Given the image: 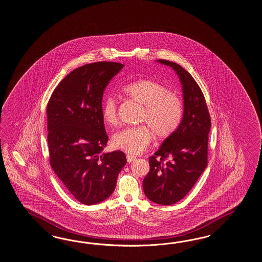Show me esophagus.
<instances>
[{
    "instance_id": "esophagus-1",
    "label": "esophagus",
    "mask_w": 262,
    "mask_h": 262,
    "mask_svg": "<svg viewBox=\"0 0 262 262\" xmlns=\"http://www.w3.org/2000/svg\"><path fill=\"white\" fill-rule=\"evenodd\" d=\"M126 159H127L128 162H132L136 160V157L132 156V155H126Z\"/></svg>"
}]
</instances>
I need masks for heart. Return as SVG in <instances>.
Returning a JSON list of instances; mask_svg holds the SVG:
<instances>
[{"label":"heart","instance_id":"b5f03b06","mask_svg":"<svg viewBox=\"0 0 262 262\" xmlns=\"http://www.w3.org/2000/svg\"><path fill=\"white\" fill-rule=\"evenodd\" d=\"M121 90L130 101L142 106L139 121L146 124L117 132L112 138L115 147L129 154H139L147 147L153 133L156 138L163 140L174 134L180 126L182 102L164 84L145 79L130 82ZM101 112L102 120L109 126L118 124V104L113 97L109 96L102 101Z\"/></svg>","mask_w":262,"mask_h":262}]
</instances>
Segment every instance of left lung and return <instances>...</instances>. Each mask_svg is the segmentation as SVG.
I'll return each instance as SVG.
<instances>
[{
	"label": "left lung",
	"instance_id": "left-lung-1",
	"mask_svg": "<svg viewBox=\"0 0 262 262\" xmlns=\"http://www.w3.org/2000/svg\"><path fill=\"white\" fill-rule=\"evenodd\" d=\"M157 61L173 68L180 79L183 116L174 134L149 158L150 170L142 187L151 202L170 205L189 193L207 166L211 120L202 89L194 78L176 62ZM165 159L168 161L164 162Z\"/></svg>",
	"mask_w": 262,
	"mask_h": 262
}]
</instances>
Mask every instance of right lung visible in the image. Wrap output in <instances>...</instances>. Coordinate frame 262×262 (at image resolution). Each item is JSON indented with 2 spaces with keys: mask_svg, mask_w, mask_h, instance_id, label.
<instances>
[{
  "mask_svg": "<svg viewBox=\"0 0 262 262\" xmlns=\"http://www.w3.org/2000/svg\"><path fill=\"white\" fill-rule=\"evenodd\" d=\"M123 67L99 61L76 68L55 88L47 104L51 167L82 204L108 199L126 164L120 150L102 152L108 137L101 112L104 89Z\"/></svg>",
  "mask_w": 262,
  "mask_h": 262,
  "instance_id": "right-lung-1",
  "label": "right lung"
}]
</instances>
